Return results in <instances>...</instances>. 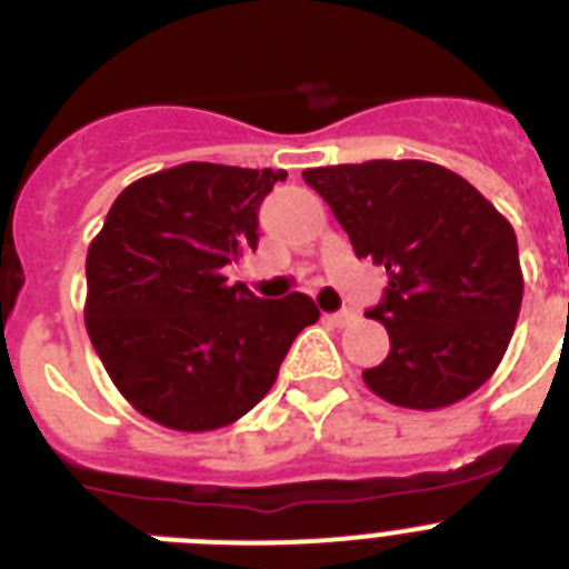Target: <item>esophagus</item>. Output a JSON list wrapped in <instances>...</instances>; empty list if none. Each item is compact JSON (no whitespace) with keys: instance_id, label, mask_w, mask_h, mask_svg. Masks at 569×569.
Wrapping results in <instances>:
<instances>
[{"instance_id":"obj_1","label":"esophagus","mask_w":569,"mask_h":569,"mask_svg":"<svg viewBox=\"0 0 569 569\" xmlns=\"http://www.w3.org/2000/svg\"><path fill=\"white\" fill-rule=\"evenodd\" d=\"M356 319H359V316H356L353 310H339V313L328 316V321L330 325H336V328H347V325H353Z\"/></svg>"}]
</instances>
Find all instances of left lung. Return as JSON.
I'll return each instance as SVG.
<instances>
[{"label":"left lung","mask_w":569,"mask_h":569,"mask_svg":"<svg viewBox=\"0 0 569 569\" xmlns=\"http://www.w3.org/2000/svg\"><path fill=\"white\" fill-rule=\"evenodd\" d=\"M359 259L387 270L367 319L390 353L365 370L379 399L441 410L476 393L516 330L525 276L512 224L453 170L421 159H373L305 170Z\"/></svg>","instance_id":"8db88e82"}]
</instances>
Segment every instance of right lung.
<instances>
[{"instance_id":"right-lung-1","label":"right lung","mask_w":569,"mask_h":569,"mask_svg":"<svg viewBox=\"0 0 569 569\" xmlns=\"http://www.w3.org/2000/svg\"><path fill=\"white\" fill-rule=\"evenodd\" d=\"M284 170L184 162L116 196L90 241L84 328L116 390L179 433L253 410L301 330L305 293L259 299L224 264L256 250L259 204Z\"/></svg>"}]
</instances>
